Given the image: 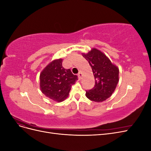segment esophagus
Here are the masks:
<instances>
[{"label":"esophagus","instance_id":"1","mask_svg":"<svg viewBox=\"0 0 151 151\" xmlns=\"http://www.w3.org/2000/svg\"><path fill=\"white\" fill-rule=\"evenodd\" d=\"M82 76H83V74H82V72H79L78 74V77H79V79H82Z\"/></svg>","mask_w":151,"mask_h":151}]
</instances>
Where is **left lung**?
<instances>
[{"instance_id":"8db88e82","label":"left lung","mask_w":151,"mask_h":151,"mask_svg":"<svg viewBox=\"0 0 151 151\" xmlns=\"http://www.w3.org/2000/svg\"><path fill=\"white\" fill-rule=\"evenodd\" d=\"M83 56L89 62L95 79L94 87L86 91L91 101L103 102L111 96L119 81V68L109 58L97 48H93Z\"/></svg>"}]
</instances>
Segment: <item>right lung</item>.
Instances as JSON below:
<instances>
[{"label": "right lung", "mask_w": 151, "mask_h": 151, "mask_svg": "<svg viewBox=\"0 0 151 151\" xmlns=\"http://www.w3.org/2000/svg\"><path fill=\"white\" fill-rule=\"evenodd\" d=\"M62 58L52 60L40 75V90L47 98L57 102H62L68 97L72 85L78 79L70 69L62 67Z\"/></svg>", "instance_id": "right-lung-1"}]
</instances>
